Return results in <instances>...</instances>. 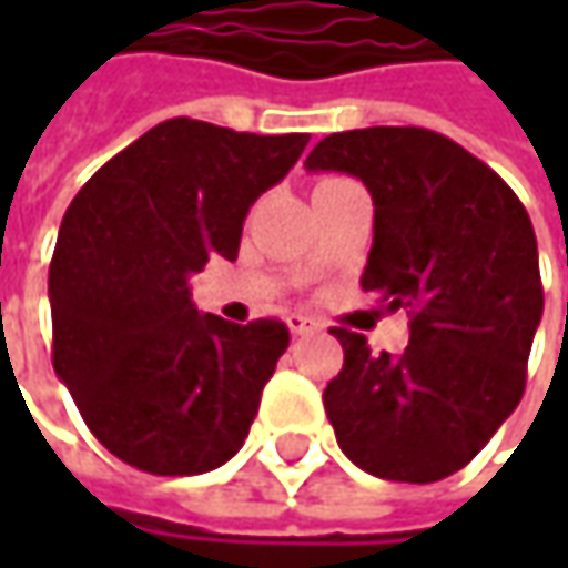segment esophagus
I'll use <instances>...</instances> for the list:
<instances>
[{
	"label": "esophagus",
	"instance_id": "esophagus-1",
	"mask_svg": "<svg viewBox=\"0 0 568 568\" xmlns=\"http://www.w3.org/2000/svg\"><path fill=\"white\" fill-rule=\"evenodd\" d=\"M287 325H291V332H294L296 338H306V335H316V332H322V325H318L313 316H291L287 318Z\"/></svg>",
	"mask_w": 568,
	"mask_h": 568
}]
</instances>
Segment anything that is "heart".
Returning a JSON list of instances; mask_svg holds the SVG:
<instances>
[{"label":"heart","mask_w":568,"mask_h":568,"mask_svg":"<svg viewBox=\"0 0 568 568\" xmlns=\"http://www.w3.org/2000/svg\"><path fill=\"white\" fill-rule=\"evenodd\" d=\"M338 180H341V176H325V180H318L316 189H318V186H328V183H338Z\"/></svg>","instance_id":"1"}]
</instances>
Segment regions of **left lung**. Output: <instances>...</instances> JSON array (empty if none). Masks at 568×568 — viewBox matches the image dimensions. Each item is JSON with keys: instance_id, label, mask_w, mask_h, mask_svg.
I'll return each mask as SVG.
<instances>
[{"instance_id": "8db88e82", "label": "left lung", "mask_w": 568, "mask_h": 568, "mask_svg": "<svg viewBox=\"0 0 568 568\" xmlns=\"http://www.w3.org/2000/svg\"><path fill=\"white\" fill-rule=\"evenodd\" d=\"M306 166L351 173L369 189L376 221L361 287L410 316L398 357L332 328L344 366L322 402L341 452L382 480H443L525 395L544 313L531 217L499 173L417 125L335 132Z\"/></svg>"}]
</instances>
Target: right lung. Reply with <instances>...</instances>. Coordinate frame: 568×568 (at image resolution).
<instances>
[{
  "label": "right lung",
  "instance_id": "right-lung-1",
  "mask_svg": "<svg viewBox=\"0 0 568 568\" xmlns=\"http://www.w3.org/2000/svg\"><path fill=\"white\" fill-rule=\"evenodd\" d=\"M306 142L176 116L78 189L50 262L53 369L125 465L205 474L250 436L291 332L277 318L202 316L189 274L236 258L252 202Z\"/></svg>",
  "mask_w": 568,
  "mask_h": 568
}]
</instances>
